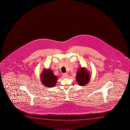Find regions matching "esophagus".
Masks as SVG:
<instances>
[{
  "label": "esophagus",
  "instance_id": "esophagus-1",
  "mask_svg": "<svg viewBox=\"0 0 130 130\" xmlns=\"http://www.w3.org/2000/svg\"><path fill=\"white\" fill-rule=\"evenodd\" d=\"M63 76L64 78H67V77H68V75L67 73H63Z\"/></svg>",
  "mask_w": 130,
  "mask_h": 130
}]
</instances>
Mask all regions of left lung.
I'll list each match as a JSON object with an SVG mask.
<instances>
[{
    "label": "left lung",
    "mask_w": 130,
    "mask_h": 130,
    "mask_svg": "<svg viewBox=\"0 0 130 130\" xmlns=\"http://www.w3.org/2000/svg\"><path fill=\"white\" fill-rule=\"evenodd\" d=\"M90 74L85 67H80L77 70L76 79L78 85L85 86L90 80Z\"/></svg>",
    "instance_id": "obj_1"
}]
</instances>
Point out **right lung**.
<instances>
[{
  "instance_id": "obj_1",
  "label": "right lung",
  "mask_w": 130,
  "mask_h": 130,
  "mask_svg": "<svg viewBox=\"0 0 130 130\" xmlns=\"http://www.w3.org/2000/svg\"><path fill=\"white\" fill-rule=\"evenodd\" d=\"M58 77L54 75L51 69H44L40 75V80L43 86L46 87H54L56 85Z\"/></svg>"
}]
</instances>
